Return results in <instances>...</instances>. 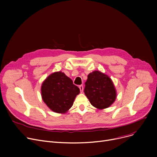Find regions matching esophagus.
<instances>
[{"label":"esophagus","mask_w":157,"mask_h":157,"mask_svg":"<svg viewBox=\"0 0 157 157\" xmlns=\"http://www.w3.org/2000/svg\"><path fill=\"white\" fill-rule=\"evenodd\" d=\"M79 88L81 93L83 92V85H79Z\"/></svg>","instance_id":"34e87169"}]
</instances>
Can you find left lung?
<instances>
[{"mask_svg": "<svg viewBox=\"0 0 157 157\" xmlns=\"http://www.w3.org/2000/svg\"><path fill=\"white\" fill-rule=\"evenodd\" d=\"M85 84V94L96 108H108L116 99V90L111 79L99 71L90 73Z\"/></svg>", "mask_w": 157, "mask_h": 157, "instance_id": "obj_1", "label": "left lung"}]
</instances>
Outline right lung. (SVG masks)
Listing matches in <instances>:
<instances>
[{
  "instance_id": "add662e5",
  "label": "right lung",
  "mask_w": 157,
  "mask_h": 157,
  "mask_svg": "<svg viewBox=\"0 0 157 157\" xmlns=\"http://www.w3.org/2000/svg\"><path fill=\"white\" fill-rule=\"evenodd\" d=\"M79 93V88L62 72L49 76L41 87L43 101L52 111L58 113L68 111Z\"/></svg>"
}]
</instances>
